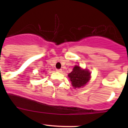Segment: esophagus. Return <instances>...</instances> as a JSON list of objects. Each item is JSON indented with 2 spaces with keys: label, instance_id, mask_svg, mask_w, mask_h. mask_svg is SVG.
Instances as JSON below:
<instances>
[{
  "label": "esophagus",
  "instance_id": "obj_1",
  "mask_svg": "<svg viewBox=\"0 0 128 128\" xmlns=\"http://www.w3.org/2000/svg\"><path fill=\"white\" fill-rule=\"evenodd\" d=\"M56 71H57L58 72H62V69H56Z\"/></svg>",
  "mask_w": 128,
  "mask_h": 128
}]
</instances>
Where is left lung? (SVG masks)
I'll return each mask as SVG.
<instances>
[{
    "instance_id": "1",
    "label": "left lung",
    "mask_w": 128,
    "mask_h": 128,
    "mask_svg": "<svg viewBox=\"0 0 128 128\" xmlns=\"http://www.w3.org/2000/svg\"><path fill=\"white\" fill-rule=\"evenodd\" d=\"M72 86L74 88H80L84 86L90 78V73L87 70H82L79 66H75L72 72L68 74Z\"/></svg>"
}]
</instances>
